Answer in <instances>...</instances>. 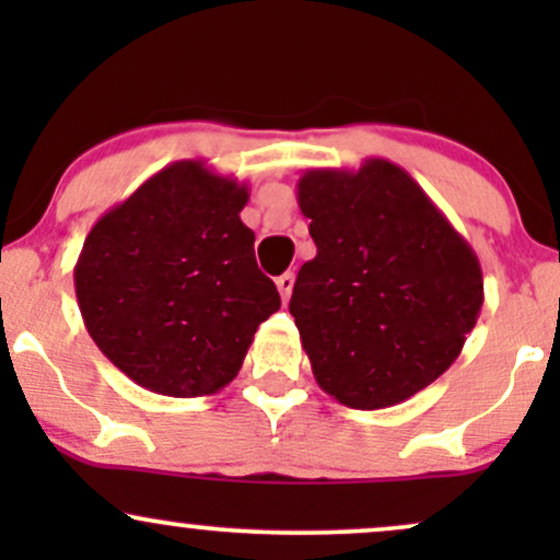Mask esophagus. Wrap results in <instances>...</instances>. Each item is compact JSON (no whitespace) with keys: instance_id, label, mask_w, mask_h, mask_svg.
<instances>
[{"instance_id":"esophagus-1","label":"esophagus","mask_w":560,"mask_h":560,"mask_svg":"<svg viewBox=\"0 0 560 560\" xmlns=\"http://www.w3.org/2000/svg\"><path fill=\"white\" fill-rule=\"evenodd\" d=\"M292 287H294V276L292 273H284L276 279V289H279L281 300H289V294H292Z\"/></svg>"}]
</instances>
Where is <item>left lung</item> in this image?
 <instances>
[{
	"label": "left lung",
	"instance_id": "left-lung-1",
	"mask_svg": "<svg viewBox=\"0 0 560 560\" xmlns=\"http://www.w3.org/2000/svg\"><path fill=\"white\" fill-rule=\"evenodd\" d=\"M316 258L300 268L289 313L318 387L378 410L436 382L477 326V253L400 165L311 168L298 182Z\"/></svg>",
	"mask_w": 560,
	"mask_h": 560
}]
</instances>
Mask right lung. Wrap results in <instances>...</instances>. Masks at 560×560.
<instances>
[{"instance_id":"add662e5","label":"right lung","mask_w":560,"mask_h":560,"mask_svg":"<svg viewBox=\"0 0 560 560\" xmlns=\"http://www.w3.org/2000/svg\"><path fill=\"white\" fill-rule=\"evenodd\" d=\"M247 199V184L178 160L89 231L73 268L83 324L139 387L215 395L281 307L240 218Z\"/></svg>"}]
</instances>
